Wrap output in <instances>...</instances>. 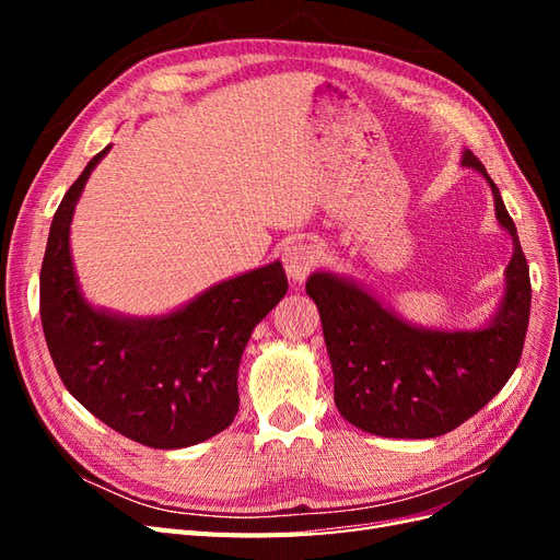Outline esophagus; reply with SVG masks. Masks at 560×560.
<instances>
[{"mask_svg": "<svg viewBox=\"0 0 560 560\" xmlns=\"http://www.w3.org/2000/svg\"><path fill=\"white\" fill-rule=\"evenodd\" d=\"M282 261H284V270H287V276H290V280L303 282L311 276V270L317 266L319 249H317V245H313L308 241H299L284 249Z\"/></svg>", "mask_w": 560, "mask_h": 560, "instance_id": "esophagus-1", "label": "esophagus"}]
</instances>
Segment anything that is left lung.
<instances>
[{
    "instance_id": "8db88e82",
    "label": "left lung",
    "mask_w": 560,
    "mask_h": 560,
    "mask_svg": "<svg viewBox=\"0 0 560 560\" xmlns=\"http://www.w3.org/2000/svg\"><path fill=\"white\" fill-rule=\"evenodd\" d=\"M495 196V214L514 238L506 294L479 331H425L406 325L360 287L315 273V301L334 369V401L354 428L393 439H432L463 425L493 399L518 366L530 317V270L495 182L467 149Z\"/></svg>"
}]
</instances>
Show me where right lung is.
Returning <instances> with one entry per match:
<instances>
[{"mask_svg": "<svg viewBox=\"0 0 560 560\" xmlns=\"http://www.w3.org/2000/svg\"><path fill=\"white\" fill-rule=\"evenodd\" d=\"M103 149L65 194L39 276V313L58 376L79 404L132 442L184 448L238 413V366L252 329L287 294L280 261L212 287L159 319H121L83 303L70 257L77 198Z\"/></svg>", "mask_w": 560, "mask_h": 560, "instance_id": "right-lung-1", "label": "right lung"}]
</instances>
